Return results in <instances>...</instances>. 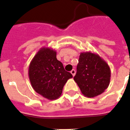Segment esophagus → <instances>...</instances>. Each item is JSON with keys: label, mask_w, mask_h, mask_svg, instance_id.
Here are the masks:
<instances>
[{"label": "esophagus", "mask_w": 130, "mask_h": 130, "mask_svg": "<svg viewBox=\"0 0 130 130\" xmlns=\"http://www.w3.org/2000/svg\"><path fill=\"white\" fill-rule=\"evenodd\" d=\"M70 72H71V74H72V76H75V74H76V70H72Z\"/></svg>", "instance_id": "34e87169"}]
</instances>
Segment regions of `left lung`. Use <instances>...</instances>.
Segmentation results:
<instances>
[{
	"label": "left lung",
	"mask_w": 130,
	"mask_h": 130,
	"mask_svg": "<svg viewBox=\"0 0 130 130\" xmlns=\"http://www.w3.org/2000/svg\"><path fill=\"white\" fill-rule=\"evenodd\" d=\"M110 76L108 64L99 54L80 53L74 79L85 97L93 98L103 93L109 85Z\"/></svg>",
	"instance_id": "left-lung-1"
}]
</instances>
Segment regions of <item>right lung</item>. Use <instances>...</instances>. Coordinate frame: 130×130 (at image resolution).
I'll list each match as a JSON object with an SVG mask.
<instances>
[{
  "mask_svg": "<svg viewBox=\"0 0 130 130\" xmlns=\"http://www.w3.org/2000/svg\"><path fill=\"white\" fill-rule=\"evenodd\" d=\"M28 76L35 91L48 100L57 99L72 74L66 72L62 63L56 58V52L51 48H40L31 61Z\"/></svg>",
  "mask_w": 130,
  "mask_h": 130,
  "instance_id": "add662e5",
  "label": "right lung"
}]
</instances>
